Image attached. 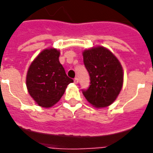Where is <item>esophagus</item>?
Wrapping results in <instances>:
<instances>
[{"mask_svg":"<svg viewBox=\"0 0 153 153\" xmlns=\"http://www.w3.org/2000/svg\"><path fill=\"white\" fill-rule=\"evenodd\" d=\"M74 83H78V82H79V79H78V78H74Z\"/></svg>","mask_w":153,"mask_h":153,"instance_id":"1","label":"esophagus"}]
</instances>
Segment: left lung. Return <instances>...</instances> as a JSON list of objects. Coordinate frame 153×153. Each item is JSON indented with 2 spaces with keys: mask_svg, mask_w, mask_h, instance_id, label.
<instances>
[{
  "mask_svg": "<svg viewBox=\"0 0 153 153\" xmlns=\"http://www.w3.org/2000/svg\"><path fill=\"white\" fill-rule=\"evenodd\" d=\"M83 62L91 85L82 90L91 104L106 107L116 100L123 85V70L118 59L108 49L97 47L83 52Z\"/></svg>",
  "mask_w": 153,
  "mask_h": 153,
  "instance_id": "left-lung-1",
  "label": "left lung"
}]
</instances>
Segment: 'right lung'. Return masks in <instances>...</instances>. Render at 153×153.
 I'll list each match as a JSON object with an SVG mask.
<instances>
[{
    "label": "right lung",
    "mask_w": 153,
    "mask_h": 153,
    "mask_svg": "<svg viewBox=\"0 0 153 153\" xmlns=\"http://www.w3.org/2000/svg\"><path fill=\"white\" fill-rule=\"evenodd\" d=\"M59 54L56 49L44 50L35 59L27 71L26 83L28 93L44 108L57 103L67 85L74 82L67 76L59 62Z\"/></svg>",
    "instance_id": "1"
}]
</instances>
